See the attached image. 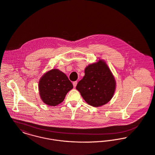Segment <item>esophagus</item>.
I'll return each mask as SVG.
<instances>
[{
    "instance_id": "1",
    "label": "esophagus",
    "mask_w": 155,
    "mask_h": 155,
    "mask_svg": "<svg viewBox=\"0 0 155 155\" xmlns=\"http://www.w3.org/2000/svg\"><path fill=\"white\" fill-rule=\"evenodd\" d=\"M77 84H78V82H77V81H74V82H73V87H74V88L76 87Z\"/></svg>"
}]
</instances>
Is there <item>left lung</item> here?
Wrapping results in <instances>:
<instances>
[{
	"instance_id": "8db88e82",
	"label": "left lung",
	"mask_w": 155,
	"mask_h": 155,
	"mask_svg": "<svg viewBox=\"0 0 155 155\" xmlns=\"http://www.w3.org/2000/svg\"><path fill=\"white\" fill-rule=\"evenodd\" d=\"M76 88L87 103L98 107L112 99L115 89V81L106 64L101 59L97 63L86 67L85 76L79 81Z\"/></svg>"
}]
</instances>
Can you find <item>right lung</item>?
I'll use <instances>...</instances> for the list:
<instances>
[{"label":"right lung","mask_w":155,"mask_h":155,"mask_svg":"<svg viewBox=\"0 0 155 155\" xmlns=\"http://www.w3.org/2000/svg\"><path fill=\"white\" fill-rule=\"evenodd\" d=\"M38 88L43 102L49 106H56L63 102L73 86L63 72L52 69L40 79Z\"/></svg>","instance_id":"1"}]
</instances>
